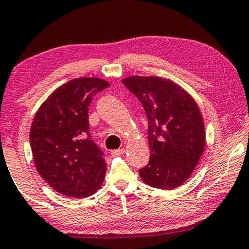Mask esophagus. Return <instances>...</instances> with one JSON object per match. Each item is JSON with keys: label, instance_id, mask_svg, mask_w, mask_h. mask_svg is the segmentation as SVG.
Here are the masks:
<instances>
[{"label": "esophagus", "instance_id": "1", "mask_svg": "<svg viewBox=\"0 0 249 249\" xmlns=\"http://www.w3.org/2000/svg\"><path fill=\"white\" fill-rule=\"evenodd\" d=\"M125 153V149L124 148H118V149H114V151L110 152V154H112L113 156H120L122 155V154Z\"/></svg>", "mask_w": 249, "mask_h": 249}]
</instances>
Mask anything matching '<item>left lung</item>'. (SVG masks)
<instances>
[{"instance_id": "obj_1", "label": "left lung", "mask_w": 249, "mask_h": 249, "mask_svg": "<svg viewBox=\"0 0 249 249\" xmlns=\"http://www.w3.org/2000/svg\"><path fill=\"white\" fill-rule=\"evenodd\" d=\"M123 84L141 101L148 120L151 156L140 169L149 186L174 189L186 181L205 147L204 122L191 94L171 80L131 76Z\"/></svg>"}]
</instances>
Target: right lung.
I'll return each instance as SVG.
<instances>
[{"label": "right lung", "mask_w": 249, "mask_h": 249, "mask_svg": "<svg viewBox=\"0 0 249 249\" xmlns=\"http://www.w3.org/2000/svg\"><path fill=\"white\" fill-rule=\"evenodd\" d=\"M109 83L74 78L56 89L35 114L30 144L38 174L55 191L85 198L103 185L104 153L90 139L89 106Z\"/></svg>", "instance_id": "obj_1"}]
</instances>
